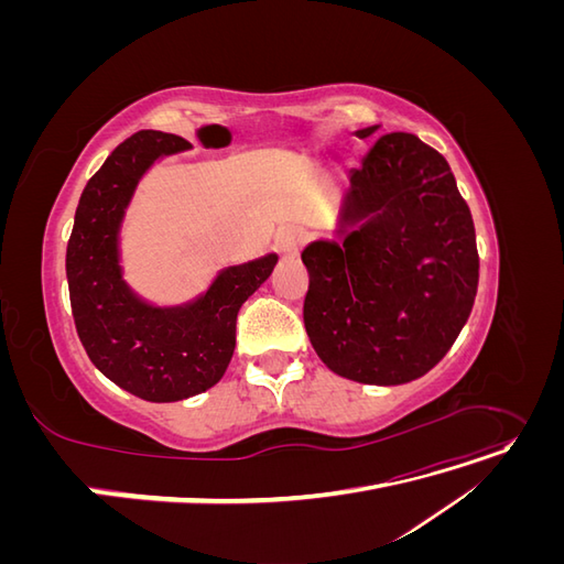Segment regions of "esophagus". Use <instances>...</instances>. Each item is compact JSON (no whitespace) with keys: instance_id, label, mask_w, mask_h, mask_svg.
<instances>
[{"instance_id":"34e87169","label":"esophagus","mask_w":564,"mask_h":564,"mask_svg":"<svg viewBox=\"0 0 564 564\" xmlns=\"http://www.w3.org/2000/svg\"><path fill=\"white\" fill-rule=\"evenodd\" d=\"M305 245V232L301 228H284L278 235V249L284 259H296L301 247Z\"/></svg>"}]
</instances>
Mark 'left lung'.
<instances>
[{"mask_svg":"<svg viewBox=\"0 0 564 564\" xmlns=\"http://www.w3.org/2000/svg\"><path fill=\"white\" fill-rule=\"evenodd\" d=\"M336 235L301 253L303 322L319 360L357 383L423 377L464 329L480 278L473 216L447 160L414 133L381 135L350 172Z\"/></svg>","mask_w":564,"mask_h":564,"instance_id":"left-lung-1","label":"left lung"}]
</instances>
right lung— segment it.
<instances>
[{"label":"right lung","mask_w":564,"mask_h":564,"mask_svg":"<svg viewBox=\"0 0 564 564\" xmlns=\"http://www.w3.org/2000/svg\"><path fill=\"white\" fill-rule=\"evenodd\" d=\"M191 150L181 135L139 131L89 178L65 253L75 327L100 373L148 402H178L209 390L235 350L242 303L278 263L265 253L220 270L207 292L181 305H152L122 278L119 230L135 185L160 158Z\"/></svg>","instance_id":"add662e5"}]
</instances>
